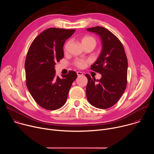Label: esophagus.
<instances>
[{
    "mask_svg": "<svg viewBox=\"0 0 154 154\" xmlns=\"http://www.w3.org/2000/svg\"><path fill=\"white\" fill-rule=\"evenodd\" d=\"M77 75H78V76H82V75H83V73L82 72L78 71V72H77Z\"/></svg>",
    "mask_w": 154,
    "mask_h": 154,
    "instance_id": "esophagus-1",
    "label": "esophagus"
}]
</instances>
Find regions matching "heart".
<instances>
[{
  "label": "heart",
  "instance_id": "b5f03b06",
  "mask_svg": "<svg viewBox=\"0 0 154 154\" xmlns=\"http://www.w3.org/2000/svg\"><path fill=\"white\" fill-rule=\"evenodd\" d=\"M81 42H82V44L83 45H86V44H93V45L96 46V43L95 39L93 37H92L91 36H88V35H86V36H84L83 37H82L81 39ZM69 45H70V41H68L64 46V51H67L68 50ZM87 62L88 61L86 60H80L76 61L75 64L77 67H79L80 68H83L86 66Z\"/></svg>",
  "mask_w": 154,
  "mask_h": 154
}]
</instances>
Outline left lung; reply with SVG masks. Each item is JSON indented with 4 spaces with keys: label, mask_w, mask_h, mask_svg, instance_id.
Segmentation results:
<instances>
[{
    "label": "left lung",
    "mask_w": 154,
    "mask_h": 154,
    "mask_svg": "<svg viewBox=\"0 0 154 154\" xmlns=\"http://www.w3.org/2000/svg\"><path fill=\"white\" fill-rule=\"evenodd\" d=\"M86 30L98 35L102 43L100 53L91 68L102 77L96 80L85 75L88 79L86 97L93 106L106 109L118 101L126 88L127 59L122 43L111 32L100 26Z\"/></svg>",
    "instance_id": "1"
}]
</instances>
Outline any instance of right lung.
Instances as JSON below:
<instances>
[{
    "label": "right lung",
    "instance_id": "right-lung-1",
    "mask_svg": "<svg viewBox=\"0 0 154 154\" xmlns=\"http://www.w3.org/2000/svg\"><path fill=\"white\" fill-rule=\"evenodd\" d=\"M75 30L50 28L41 33L33 41L25 62L26 85L36 102L41 107L55 110L67 100L75 71L62 78L55 75V65L64 57L63 46Z\"/></svg>",
    "mask_w": 154,
    "mask_h": 154
}]
</instances>
